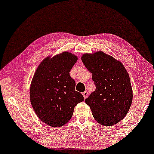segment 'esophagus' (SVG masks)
Instances as JSON below:
<instances>
[{
	"instance_id": "obj_1",
	"label": "esophagus",
	"mask_w": 154,
	"mask_h": 154,
	"mask_svg": "<svg viewBox=\"0 0 154 154\" xmlns=\"http://www.w3.org/2000/svg\"><path fill=\"white\" fill-rule=\"evenodd\" d=\"M82 95H83L84 99H86V98H87V97H88V92H87V91H84V93H82Z\"/></svg>"
}]
</instances>
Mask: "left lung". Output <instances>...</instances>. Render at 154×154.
I'll return each mask as SVG.
<instances>
[{
    "label": "left lung",
    "mask_w": 154,
    "mask_h": 154,
    "mask_svg": "<svg viewBox=\"0 0 154 154\" xmlns=\"http://www.w3.org/2000/svg\"><path fill=\"white\" fill-rule=\"evenodd\" d=\"M82 61L93 74L96 86L85 100L93 117L107 127L120 122L129 111L133 99L129 75L123 64L102 51L84 54Z\"/></svg>",
    "instance_id": "1"
}]
</instances>
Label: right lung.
<instances>
[{
    "label": "right lung",
    "instance_id": "1",
    "mask_svg": "<svg viewBox=\"0 0 154 154\" xmlns=\"http://www.w3.org/2000/svg\"><path fill=\"white\" fill-rule=\"evenodd\" d=\"M77 61L75 55L63 52L43 59L34 73L29 91L32 106L38 118L52 127L67 123L75 106L84 100L70 75Z\"/></svg>",
    "mask_w": 154,
    "mask_h": 154
}]
</instances>
